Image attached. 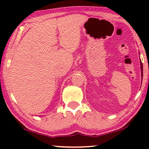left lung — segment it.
<instances>
[{"instance_id":"obj_1","label":"left lung","mask_w":149,"mask_h":149,"mask_svg":"<svg viewBox=\"0 0 149 149\" xmlns=\"http://www.w3.org/2000/svg\"><path fill=\"white\" fill-rule=\"evenodd\" d=\"M140 68H141V74H142V77H143V68H142V62L141 60H140Z\"/></svg>"}]
</instances>
